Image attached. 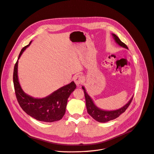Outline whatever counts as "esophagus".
Listing matches in <instances>:
<instances>
[{
    "instance_id": "esophagus-1",
    "label": "esophagus",
    "mask_w": 154,
    "mask_h": 154,
    "mask_svg": "<svg viewBox=\"0 0 154 154\" xmlns=\"http://www.w3.org/2000/svg\"><path fill=\"white\" fill-rule=\"evenodd\" d=\"M83 77H82V76L78 75H76L75 78H74V81L75 82V84L78 86H79V85H81V84L82 83V82H83Z\"/></svg>"
}]
</instances>
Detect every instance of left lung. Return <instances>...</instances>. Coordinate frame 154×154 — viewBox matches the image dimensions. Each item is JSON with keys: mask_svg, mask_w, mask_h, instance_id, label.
Masks as SVG:
<instances>
[{"mask_svg": "<svg viewBox=\"0 0 154 154\" xmlns=\"http://www.w3.org/2000/svg\"><path fill=\"white\" fill-rule=\"evenodd\" d=\"M113 38L115 41V42L121 47H124L125 49H128V47L127 45L121 41V40L118 38L116 35L115 34H112ZM82 89L84 90L85 92V96L86 99V105L87 108L88 113L94 118V120H96L98 122L100 123H105L109 121L115 119V118H118L121 114H122L123 112H125V110L128 109L129 105L131 103L133 96L129 100V102L125 105L123 107L117 109L115 110H111V111H107V110H103L102 109H100L98 108L97 106L94 103L92 99L91 98V97L88 95V94L86 92V91L84 86H82Z\"/></svg>", "mask_w": 154, "mask_h": 154, "instance_id": "1", "label": "left lung"}]
</instances>
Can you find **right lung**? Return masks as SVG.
I'll use <instances>...</instances> for the list:
<instances>
[{
	"label": "right lung",
	"instance_id": "add662e5",
	"mask_svg": "<svg viewBox=\"0 0 154 154\" xmlns=\"http://www.w3.org/2000/svg\"><path fill=\"white\" fill-rule=\"evenodd\" d=\"M21 49L14 70V85L16 97L21 109L28 115L44 122H54L61 120L65 113L67 100L70 94L76 89L73 81L52 92L44 98H34L23 91L18 78V62L23 52L31 44Z\"/></svg>",
	"mask_w": 154,
	"mask_h": 154
}]
</instances>
